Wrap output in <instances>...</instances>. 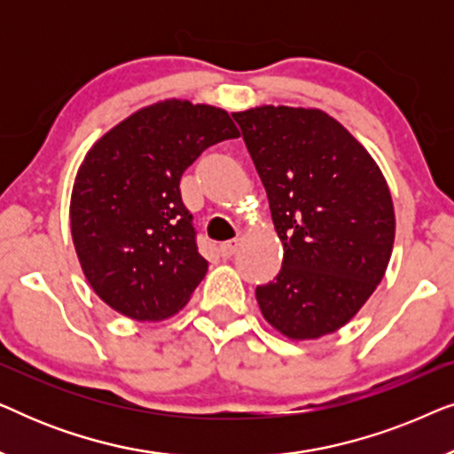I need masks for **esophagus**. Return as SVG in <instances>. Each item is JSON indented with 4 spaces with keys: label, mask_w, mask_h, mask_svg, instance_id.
<instances>
[{
    "label": "esophagus",
    "mask_w": 454,
    "mask_h": 454,
    "mask_svg": "<svg viewBox=\"0 0 454 454\" xmlns=\"http://www.w3.org/2000/svg\"><path fill=\"white\" fill-rule=\"evenodd\" d=\"M238 246H239V241L238 239H233V241H225V244H221V247H219V254L223 258H231L235 252H238Z\"/></svg>",
    "instance_id": "34e87169"
}]
</instances>
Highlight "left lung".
Wrapping results in <instances>:
<instances>
[{
	"label": "left lung",
	"mask_w": 454,
	"mask_h": 454,
	"mask_svg": "<svg viewBox=\"0 0 454 454\" xmlns=\"http://www.w3.org/2000/svg\"><path fill=\"white\" fill-rule=\"evenodd\" d=\"M233 117L283 244L281 272L256 287L260 312L291 340L339 331L374 294L393 254L387 179L326 111L260 105Z\"/></svg>",
	"instance_id": "left-lung-1"
}]
</instances>
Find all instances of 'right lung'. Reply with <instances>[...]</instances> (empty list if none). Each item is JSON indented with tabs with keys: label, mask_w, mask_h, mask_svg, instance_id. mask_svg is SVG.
Returning a JSON list of instances; mask_svg holds the SVG:
<instances>
[{
	"label": "right lung",
	"mask_w": 454,
	"mask_h": 454,
	"mask_svg": "<svg viewBox=\"0 0 454 454\" xmlns=\"http://www.w3.org/2000/svg\"><path fill=\"white\" fill-rule=\"evenodd\" d=\"M238 136L225 109L165 98L90 146L74 179L70 229L86 281L111 309L159 322L190 301L208 262L179 179L202 151Z\"/></svg>",
	"instance_id": "right-lung-1"
}]
</instances>
